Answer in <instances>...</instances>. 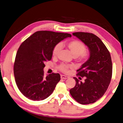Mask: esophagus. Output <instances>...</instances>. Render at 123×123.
Wrapping results in <instances>:
<instances>
[{
    "mask_svg": "<svg viewBox=\"0 0 123 123\" xmlns=\"http://www.w3.org/2000/svg\"><path fill=\"white\" fill-rule=\"evenodd\" d=\"M61 79H67L68 78V77H67V76H66V75H61Z\"/></svg>",
    "mask_w": 123,
    "mask_h": 123,
    "instance_id": "obj_1",
    "label": "esophagus"
}]
</instances>
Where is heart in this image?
<instances>
[{
	"label": "heart",
	"mask_w": 123,
	"mask_h": 123,
	"mask_svg": "<svg viewBox=\"0 0 123 123\" xmlns=\"http://www.w3.org/2000/svg\"><path fill=\"white\" fill-rule=\"evenodd\" d=\"M66 46L69 50L72 55L80 61H86L89 57V52L86 50L84 44L81 41L78 40H72L66 43ZM61 49V44H58L55 46L52 51V56L56 57L59 53ZM72 68H73V66L62 63L58 66V69L63 73H67L69 72V69Z\"/></svg>",
	"instance_id": "1"
}]
</instances>
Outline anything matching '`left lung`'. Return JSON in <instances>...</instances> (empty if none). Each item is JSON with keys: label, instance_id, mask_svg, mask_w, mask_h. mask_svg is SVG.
<instances>
[{"label": "left lung", "instance_id": "obj_1", "mask_svg": "<svg viewBox=\"0 0 123 123\" xmlns=\"http://www.w3.org/2000/svg\"><path fill=\"white\" fill-rule=\"evenodd\" d=\"M73 35L88 46L90 55L89 60L77 70V75L85 77V81L82 83L74 78L75 85L69 92L79 104H93L104 96L110 84L112 75L111 55L96 35L86 32H75Z\"/></svg>", "mask_w": 123, "mask_h": 123}]
</instances>
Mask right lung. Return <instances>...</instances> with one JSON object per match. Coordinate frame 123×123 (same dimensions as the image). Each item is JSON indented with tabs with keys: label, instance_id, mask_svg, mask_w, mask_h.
Returning a JSON list of instances; mask_svg holds the SVG:
<instances>
[{
	"label": "right lung",
	"instance_id": "right-lung-1",
	"mask_svg": "<svg viewBox=\"0 0 123 123\" xmlns=\"http://www.w3.org/2000/svg\"><path fill=\"white\" fill-rule=\"evenodd\" d=\"M71 34L52 31H37L19 46L13 65L15 81L19 90L33 101L43 100L53 92L60 80L58 73L45 77L44 63L50 61L56 44Z\"/></svg>",
	"mask_w": 123,
	"mask_h": 123
}]
</instances>
